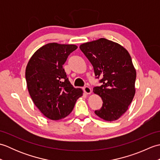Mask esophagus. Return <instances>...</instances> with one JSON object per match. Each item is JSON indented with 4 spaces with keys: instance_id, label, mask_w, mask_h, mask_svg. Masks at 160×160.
<instances>
[{
    "instance_id": "34e87169",
    "label": "esophagus",
    "mask_w": 160,
    "mask_h": 160,
    "mask_svg": "<svg viewBox=\"0 0 160 160\" xmlns=\"http://www.w3.org/2000/svg\"><path fill=\"white\" fill-rule=\"evenodd\" d=\"M83 91L87 94H91V92H92V91H91V89L89 87H84L83 88Z\"/></svg>"
}]
</instances>
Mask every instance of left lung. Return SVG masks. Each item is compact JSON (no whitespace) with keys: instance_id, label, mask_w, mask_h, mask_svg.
<instances>
[{"instance_id":"left-lung-1","label":"left lung","mask_w":160,"mask_h":160,"mask_svg":"<svg viewBox=\"0 0 160 160\" xmlns=\"http://www.w3.org/2000/svg\"><path fill=\"white\" fill-rule=\"evenodd\" d=\"M90 61L96 78H102L94 93L102 100V107L95 111L104 120H117L127 111L135 93L136 71L130 54L124 47L111 40L100 38L80 45Z\"/></svg>"}]
</instances>
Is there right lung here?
Listing matches in <instances>:
<instances>
[{
	"label": "right lung",
	"instance_id": "add662e5",
	"mask_svg": "<svg viewBox=\"0 0 160 160\" xmlns=\"http://www.w3.org/2000/svg\"><path fill=\"white\" fill-rule=\"evenodd\" d=\"M75 45L48 43L29 59L25 70L28 91L33 103L47 118L58 120L69 115L82 96L80 88L70 83L62 65Z\"/></svg>",
	"mask_w": 160,
	"mask_h": 160
}]
</instances>
